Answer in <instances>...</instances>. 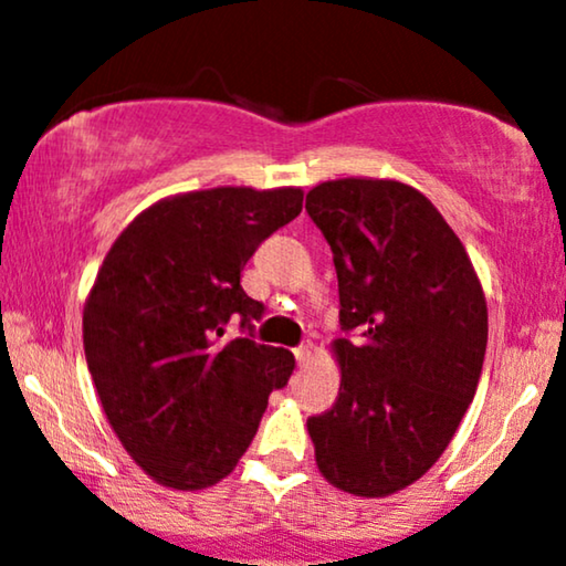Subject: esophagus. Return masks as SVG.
Here are the masks:
<instances>
[{
    "label": "esophagus",
    "mask_w": 566,
    "mask_h": 566,
    "mask_svg": "<svg viewBox=\"0 0 566 566\" xmlns=\"http://www.w3.org/2000/svg\"><path fill=\"white\" fill-rule=\"evenodd\" d=\"M313 353H316V348H313V343H303V345H297V348H295V358H297V364H308V360L313 358Z\"/></svg>",
    "instance_id": "1"
}]
</instances>
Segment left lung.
<instances>
[{
  "instance_id": "8db88e82",
  "label": "left lung",
  "mask_w": 566,
  "mask_h": 566,
  "mask_svg": "<svg viewBox=\"0 0 566 566\" xmlns=\"http://www.w3.org/2000/svg\"><path fill=\"white\" fill-rule=\"evenodd\" d=\"M305 210L332 248L343 382L308 419L318 472L364 499L417 482L453 440L488 348V305L464 244L413 187L337 179Z\"/></svg>"
}]
</instances>
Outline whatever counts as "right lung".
Here are the masks:
<instances>
[{
    "label": "right lung",
    "instance_id": "add662e5",
    "mask_svg": "<svg viewBox=\"0 0 566 566\" xmlns=\"http://www.w3.org/2000/svg\"><path fill=\"white\" fill-rule=\"evenodd\" d=\"M301 210L295 187L176 195L136 216L105 255L84 305L86 364L113 432L160 485L227 478L271 390L287 385L295 358L255 343L265 308L240 276ZM229 317L249 335L223 340Z\"/></svg>",
    "mask_w": 566,
    "mask_h": 566
}]
</instances>
